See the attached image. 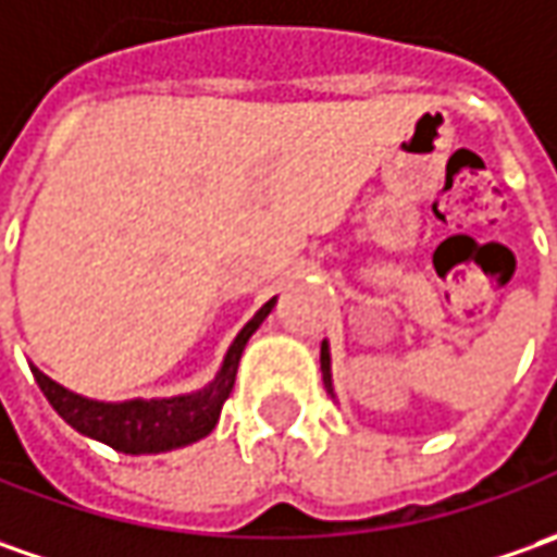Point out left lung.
<instances>
[{"label":"left lung","mask_w":557,"mask_h":557,"mask_svg":"<svg viewBox=\"0 0 557 557\" xmlns=\"http://www.w3.org/2000/svg\"><path fill=\"white\" fill-rule=\"evenodd\" d=\"M320 370H323V385H326V392H330V397H336V394H333V370H330V342L320 345Z\"/></svg>","instance_id":"1"}]
</instances>
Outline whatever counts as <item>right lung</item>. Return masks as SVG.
<instances>
[{
	"label": "right lung",
	"mask_w": 557,
	"mask_h": 557,
	"mask_svg": "<svg viewBox=\"0 0 557 557\" xmlns=\"http://www.w3.org/2000/svg\"><path fill=\"white\" fill-rule=\"evenodd\" d=\"M274 301L277 298L264 301L256 317L237 333V338L231 342L227 355L221 360V370L215 373V379L200 392L178 394V397H153V400L135 397V400L107 404V400H91V397L70 392L33 363H29V370H33L36 385L49 397L54 412L67 422L70 429H76L91 441H101L107 447L132 453V456L178 450V447H187V444L206 437L219 425L221 407L234 392L243 348H246L249 336L264 323V317L271 314Z\"/></svg>",
	"instance_id": "right-lung-1"
}]
</instances>
